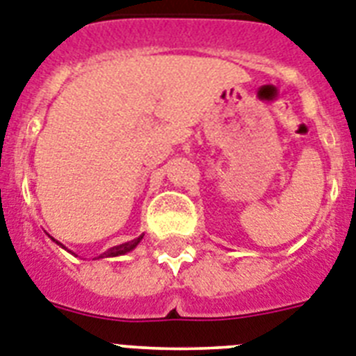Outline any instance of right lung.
Instances as JSON below:
<instances>
[{
    "mask_svg": "<svg viewBox=\"0 0 356 356\" xmlns=\"http://www.w3.org/2000/svg\"><path fill=\"white\" fill-rule=\"evenodd\" d=\"M143 238H144V234H143V236H138V238L131 239V241H128V243H122V245H117V247L108 248L106 252L100 254V256H97V258H95V259H100V258H117V256H124V254L131 252L133 248H135L138 243H140V239H143ZM51 239H53V241H54V243H56V245H60V247H62V248H65L62 243H60V241H56V239H54V238H51Z\"/></svg>",
    "mask_w": 356,
    "mask_h": 356,
    "instance_id": "obj_1",
    "label": "right lung"
}]
</instances>
